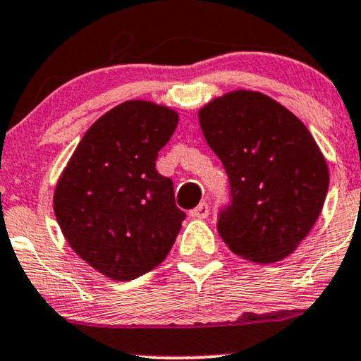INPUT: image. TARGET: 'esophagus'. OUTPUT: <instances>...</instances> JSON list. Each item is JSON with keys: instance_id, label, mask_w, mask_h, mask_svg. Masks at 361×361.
<instances>
[{"instance_id": "34e87169", "label": "esophagus", "mask_w": 361, "mask_h": 361, "mask_svg": "<svg viewBox=\"0 0 361 361\" xmlns=\"http://www.w3.org/2000/svg\"><path fill=\"white\" fill-rule=\"evenodd\" d=\"M207 216H209V205L205 204V202H202V204L197 205L195 209L190 211V217H193V219H205Z\"/></svg>"}]
</instances>
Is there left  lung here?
Listing matches in <instances>:
<instances>
[{
	"mask_svg": "<svg viewBox=\"0 0 361 361\" xmlns=\"http://www.w3.org/2000/svg\"><path fill=\"white\" fill-rule=\"evenodd\" d=\"M202 133L229 178L231 204L217 231L241 259L272 264L296 250L326 202L329 169L290 109L255 90H233L200 108Z\"/></svg>",
	"mask_w": 361,
	"mask_h": 361,
	"instance_id": "left-lung-1",
	"label": "left lung"
}]
</instances>
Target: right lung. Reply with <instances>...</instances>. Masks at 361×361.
Instances as JSON below:
<instances>
[{"mask_svg":"<svg viewBox=\"0 0 361 361\" xmlns=\"http://www.w3.org/2000/svg\"><path fill=\"white\" fill-rule=\"evenodd\" d=\"M178 113L126 101L82 137L54 188L53 207L73 252L97 272L130 281L152 271L171 250L185 212L173 181L156 169Z\"/></svg>","mask_w":361,"mask_h":361,"instance_id":"right-lung-1","label":"right lung"}]
</instances>
